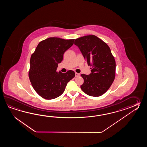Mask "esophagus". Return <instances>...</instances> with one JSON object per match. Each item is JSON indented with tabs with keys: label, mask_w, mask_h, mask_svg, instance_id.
<instances>
[{
	"label": "esophagus",
	"mask_w": 147,
	"mask_h": 147,
	"mask_svg": "<svg viewBox=\"0 0 147 147\" xmlns=\"http://www.w3.org/2000/svg\"><path fill=\"white\" fill-rule=\"evenodd\" d=\"M80 76V74H79V73H77V72H75V76L76 77H79Z\"/></svg>",
	"instance_id": "esophagus-1"
}]
</instances>
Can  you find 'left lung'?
<instances>
[{"label":"left lung","mask_w":147,"mask_h":147,"mask_svg":"<svg viewBox=\"0 0 147 147\" xmlns=\"http://www.w3.org/2000/svg\"><path fill=\"white\" fill-rule=\"evenodd\" d=\"M76 45L88 66H92L89 75L81 74L84 82L80 86L85 94L99 97L105 94L115 78L116 61L109 47L94 35L76 39Z\"/></svg>","instance_id":"8db88e82"}]
</instances>
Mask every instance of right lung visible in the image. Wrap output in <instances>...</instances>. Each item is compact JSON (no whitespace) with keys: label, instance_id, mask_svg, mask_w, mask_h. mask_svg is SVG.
<instances>
[{"label":"right lung","instance_id":"add662e5","mask_svg":"<svg viewBox=\"0 0 147 147\" xmlns=\"http://www.w3.org/2000/svg\"><path fill=\"white\" fill-rule=\"evenodd\" d=\"M74 40L49 38L40 42L32 54L29 77L34 90L44 99L50 100L59 97L68 82L75 77L72 70L66 73L57 71L63 54L72 46Z\"/></svg>","mask_w":147,"mask_h":147}]
</instances>
